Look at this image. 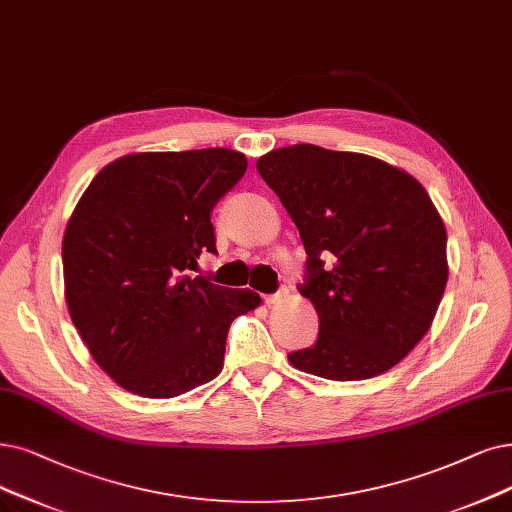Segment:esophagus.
I'll use <instances>...</instances> for the list:
<instances>
[{"label": "esophagus", "mask_w": 512, "mask_h": 512, "mask_svg": "<svg viewBox=\"0 0 512 512\" xmlns=\"http://www.w3.org/2000/svg\"><path fill=\"white\" fill-rule=\"evenodd\" d=\"M288 294H290V290H288V288H281V290H279V292H275V294L264 296V302H267L269 306H273V304H281L285 298H288Z\"/></svg>", "instance_id": "1"}]
</instances>
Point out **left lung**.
Masks as SVG:
<instances>
[{
	"label": "left lung",
	"instance_id": "8db88e82",
	"mask_svg": "<svg viewBox=\"0 0 512 512\" xmlns=\"http://www.w3.org/2000/svg\"><path fill=\"white\" fill-rule=\"evenodd\" d=\"M256 170L302 237L300 294L319 315L317 342L290 363L338 382L391 370L431 330L449 273L426 189L382 159L315 145L275 149Z\"/></svg>",
	"mask_w": 512,
	"mask_h": 512
}]
</instances>
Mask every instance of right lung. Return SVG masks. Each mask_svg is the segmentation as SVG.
<instances>
[{
	"instance_id": "add662e5",
	"label": "right lung",
	"mask_w": 512,
	"mask_h": 512,
	"mask_svg": "<svg viewBox=\"0 0 512 512\" xmlns=\"http://www.w3.org/2000/svg\"><path fill=\"white\" fill-rule=\"evenodd\" d=\"M248 170L231 149L132 153L102 168L63 237L65 298L90 355L126 391L170 399L214 380L260 296L189 277L216 254L210 214Z\"/></svg>"
}]
</instances>
